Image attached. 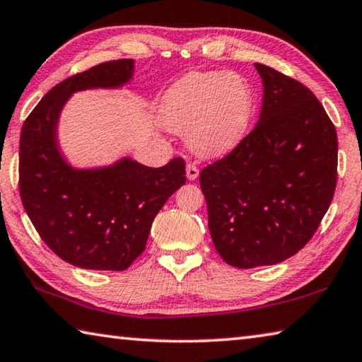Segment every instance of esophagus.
I'll list each match as a JSON object with an SVG mask.
<instances>
[{"mask_svg": "<svg viewBox=\"0 0 362 362\" xmlns=\"http://www.w3.org/2000/svg\"><path fill=\"white\" fill-rule=\"evenodd\" d=\"M198 175H199L198 166H196L194 163H188V164H187V179H188L189 182H193V180L198 179Z\"/></svg>", "mask_w": 362, "mask_h": 362, "instance_id": "34e87169", "label": "esophagus"}]
</instances>
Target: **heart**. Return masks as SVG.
I'll return each mask as SVG.
<instances>
[{
	"mask_svg": "<svg viewBox=\"0 0 362 362\" xmlns=\"http://www.w3.org/2000/svg\"><path fill=\"white\" fill-rule=\"evenodd\" d=\"M252 90L243 76L226 71H193L163 99V121L188 136L196 155L212 158L231 151L246 136L252 116Z\"/></svg>",
	"mask_w": 362,
	"mask_h": 362,
	"instance_id": "obj_1",
	"label": "heart"
}]
</instances>
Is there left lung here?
Listing matches in <instances>:
<instances>
[{"label": "left lung", "mask_w": 362, "mask_h": 362, "mask_svg": "<svg viewBox=\"0 0 362 362\" xmlns=\"http://www.w3.org/2000/svg\"><path fill=\"white\" fill-rule=\"evenodd\" d=\"M263 83L259 122L199 174L212 243L231 267L274 265L320 226L337 185V132L308 88L255 64Z\"/></svg>", "instance_id": "8db88e82"}]
</instances>
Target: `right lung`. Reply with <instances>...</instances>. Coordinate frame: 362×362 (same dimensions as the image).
<instances>
[{
    "mask_svg": "<svg viewBox=\"0 0 362 362\" xmlns=\"http://www.w3.org/2000/svg\"><path fill=\"white\" fill-rule=\"evenodd\" d=\"M132 75L134 60L121 59L64 79L42 97L21 132L22 204L47 247L79 268L129 267L144 252L159 209L187 182L182 158L163 168L129 156L94 169L65 161L57 127L66 100L79 90L122 88Z\"/></svg>",
    "mask_w": 362,
    "mask_h": 362,
    "instance_id": "add662e5",
    "label": "right lung"
}]
</instances>
